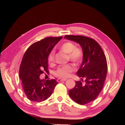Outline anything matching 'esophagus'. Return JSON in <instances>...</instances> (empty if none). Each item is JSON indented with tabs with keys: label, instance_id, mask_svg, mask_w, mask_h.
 I'll return each instance as SVG.
<instances>
[{
	"label": "esophagus",
	"instance_id": "1",
	"mask_svg": "<svg viewBox=\"0 0 125 125\" xmlns=\"http://www.w3.org/2000/svg\"><path fill=\"white\" fill-rule=\"evenodd\" d=\"M66 80V79H62V78H59L57 80L58 82H61V81H65Z\"/></svg>",
	"mask_w": 125,
	"mask_h": 125
}]
</instances>
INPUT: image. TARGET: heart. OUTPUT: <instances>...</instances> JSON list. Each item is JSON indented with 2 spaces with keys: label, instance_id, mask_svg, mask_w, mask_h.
I'll return each instance as SVG.
<instances>
[{
  "label": "heart",
  "instance_id": "1",
  "mask_svg": "<svg viewBox=\"0 0 125 125\" xmlns=\"http://www.w3.org/2000/svg\"><path fill=\"white\" fill-rule=\"evenodd\" d=\"M61 50L68 54L69 59L71 61L75 64H78L81 60L82 55V51L79 48H77L76 46L72 42H65L62 44L60 47ZM48 62L52 64L54 60V52L52 51L49 54ZM74 71V67L72 65L66 64L60 66L58 68L56 71L55 74L59 77L66 78L69 76L70 73Z\"/></svg>",
  "mask_w": 125,
  "mask_h": 125
}]
</instances>
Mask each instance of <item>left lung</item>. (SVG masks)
<instances>
[{
  "instance_id": "1",
  "label": "left lung",
  "mask_w": 125,
  "mask_h": 125,
  "mask_svg": "<svg viewBox=\"0 0 125 125\" xmlns=\"http://www.w3.org/2000/svg\"><path fill=\"white\" fill-rule=\"evenodd\" d=\"M64 39L81 46L83 59L77 74L81 78L69 90L70 97L80 105L93 101L104 86L107 72V61L101 47L94 40L83 36L66 35Z\"/></svg>"
}]
</instances>
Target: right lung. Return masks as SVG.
Returning <instances> with one entry per match:
<instances>
[{
  "mask_svg": "<svg viewBox=\"0 0 125 125\" xmlns=\"http://www.w3.org/2000/svg\"><path fill=\"white\" fill-rule=\"evenodd\" d=\"M62 37H47L32 44L25 52L19 70V77L27 98L31 101L42 102L53 93L57 82L41 80L44 71L48 72L49 54Z\"/></svg>",
  "mask_w": 125,
  "mask_h": 125,
  "instance_id": "obj_1",
  "label": "right lung"
}]
</instances>
